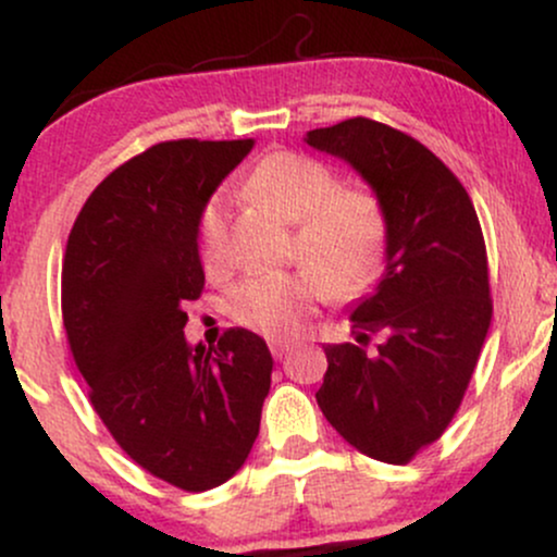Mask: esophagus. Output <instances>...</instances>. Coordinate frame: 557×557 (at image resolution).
Segmentation results:
<instances>
[{
	"instance_id": "1",
	"label": "esophagus",
	"mask_w": 557,
	"mask_h": 557,
	"mask_svg": "<svg viewBox=\"0 0 557 557\" xmlns=\"http://www.w3.org/2000/svg\"><path fill=\"white\" fill-rule=\"evenodd\" d=\"M270 350H272V356L277 361H283V359H287V354H290V345L287 343H280V341H274V343H270Z\"/></svg>"
}]
</instances>
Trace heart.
I'll list each match as a JSON object with an SVG mask.
<instances>
[{
    "label": "heart",
    "mask_w": 557,
    "mask_h": 557,
    "mask_svg": "<svg viewBox=\"0 0 557 557\" xmlns=\"http://www.w3.org/2000/svg\"><path fill=\"white\" fill-rule=\"evenodd\" d=\"M335 172L298 151H270L246 177L248 196L296 222L293 248L306 270L253 274L230 287L233 322L270 337H290L322 296L359 298L385 264L387 220L374 194L335 188ZM198 253L207 270L225 257V198L214 194L198 212Z\"/></svg>",
    "instance_id": "1"
}]
</instances>
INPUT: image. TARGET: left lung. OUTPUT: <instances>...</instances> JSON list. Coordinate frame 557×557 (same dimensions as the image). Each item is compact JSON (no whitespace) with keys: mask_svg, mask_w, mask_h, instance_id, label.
Here are the masks:
<instances>
[{"mask_svg":"<svg viewBox=\"0 0 557 557\" xmlns=\"http://www.w3.org/2000/svg\"><path fill=\"white\" fill-rule=\"evenodd\" d=\"M306 144L354 164L387 220L385 274L350 314L356 341L324 348L317 403L361 453L408 463L456 417L487 337L482 225L461 181L408 133L350 117Z\"/></svg>","mask_w":557,"mask_h":557,"instance_id":"obj_1","label":"left lung"}]
</instances>
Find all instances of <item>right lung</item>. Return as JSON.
Segmentation results:
<instances>
[{"label":"right lung","mask_w":557,"mask_h":557,"mask_svg":"<svg viewBox=\"0 0 557 557\" xmlns=\"http://www.w3.org/2000/svg\"><path fill=\"white\" fill-rule=\"evenodd\" d=\"M251 149L181 138L127 159L86 198L62 261V322L94 411L140 469L185 492L240 469L272 382L253 332L227 330L216 348L183 337L203 290L198 212Z\"/></svg>","instance_id":"obj_1"}]
</instances>
